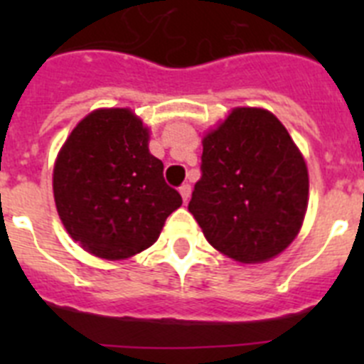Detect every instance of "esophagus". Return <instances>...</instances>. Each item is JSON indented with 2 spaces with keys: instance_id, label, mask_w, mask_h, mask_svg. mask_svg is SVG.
<instances>
[{
  "instance_id": "obj_1",
  "label": "esophagus",
  "mask_w": 364,
  "mask_h": 364,
  "mask_svg": "<svg viewBox=\"0 0 364 364\" xmlns=\"http://www.w3.org/2000/svg\"><path fill=\"white\" fill-rule=\"evenodd\" d=\"M178 191H180V195H182V200H184V204H188L189 197H191V186L184 184L182 188L178 189Z\"/></svg>"
}]
</instances>
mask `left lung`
<instances>
[{"label": "left lung", "instance_id": "8db88e82", "mask_svg": "<svg viewBox=\"0 0 364 364\" xmlns=\"http://www.w3.org/2000/svg\"><path fill=\"white\" fill-rule=\"evenodd\" d=\"M202 178L188 210L222 255L259 264L281 255L308 210L306 160L273 112L235 107L202 138Z\"/></svg>", "mask_w": 364, "mask_h": 364}]
</instances>
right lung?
<instances>
[{
	"label": "right lung",
	"mask_w": 364,
	"mask_h": 364,
	"mask_svg": "<svg viewBox=\"0 0 364 364\" xmlns=\"http://www.w3.org/2000/svg\"><path fill=\"white\" fill-rule=\"evenodd\" d=\"M56 211L74 242L105 260L153 246L182 205L149 153V127L129 107H102L76 124L53 171Z\"/></svg>",
	"instance_id": "obj_1"
}]
</instances>
